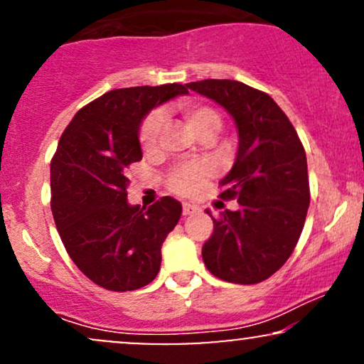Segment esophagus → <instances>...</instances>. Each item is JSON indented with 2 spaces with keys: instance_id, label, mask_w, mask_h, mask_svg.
Masks as SVG:
<instances>
[{
  "instance_id": "esophagus-1",
  "label": "esophagus",
  "mask_w": 364,
  "mask_h": 364,
  "mask_svg": "<svg viewBox=\"0 0 364 364\" xmlns=\"http://www.w3.org/2000/svg\"><path fill=\"white\" fill-rule=\"evenodd\" d=\"M200 208L193 205V203H188L185 202L183 203V215H190V214H195V212H198Z\"/></svg>"
}]
</instances>
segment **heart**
I'll use <instances>...</instances> for the list:
<instances>
[{"label": "heart", "mask_w": 364, "mask_h": 364, "mask_svg": "<svg viewBox=\"0 0 364 364\" xmlns=\"http://www.w3.org/2000/svg\"><path fill=\"white\" fill-rule=\"evenodd\" d=\"M183 118L186 119L196 135L203 133H217L220 129V116L215 109L200 102H183L179 106ZM162 132V116L159 112H152L145 118L140 128V144L144 150L156 149L159 136ZM212 176V166L207 162H196V164L179 166L173 171L169 178V188L178 195H190L198 190L208 178Z\"/></svg>", "instance_id": "obj_1"}]
</instances>
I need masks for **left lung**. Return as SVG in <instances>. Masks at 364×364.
Wrapping results in <instances>:
<instances>
[{"mask_svg":"<svg viewBox=\"0 0 364 364\" xmlns=\"http://www.w3.org/2000/svg\"><path fill=\"white\" fill-rule=\"evenodd\" d=\"M235 119L237 152L220 179V198L237 196L236 210L214 220L203 245L205 267L235 284L269 279L291 257L310 207L306 154L298 133L270 95L236 80L186 83Z\"/></svg>","mask_w":364,"mask_h":364,"instance_id":"obj_1","label":"left lung"}]
</instances>
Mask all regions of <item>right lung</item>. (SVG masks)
<instances>
[{
	"mask_svg": "<svg viewBox=\"0 0 364 364\" xmlns=\"http://www.w3.org/2000/svg\"><path fill=\"white\" fill-rule=\"evenodd\" d=\"M188 94L181 83L116 89L82 107L51 162V210L63 245L92 282L135 291L156 279L161 248L181 217L162 196L149 208L128 202V166L141 161L140 124L154 107Z\"/></svg>",
	"mask_w": 364,
	"mask_h": 364,
	"instance_id": "add662e5",
	"label": "right lung"
}]
</instances>
